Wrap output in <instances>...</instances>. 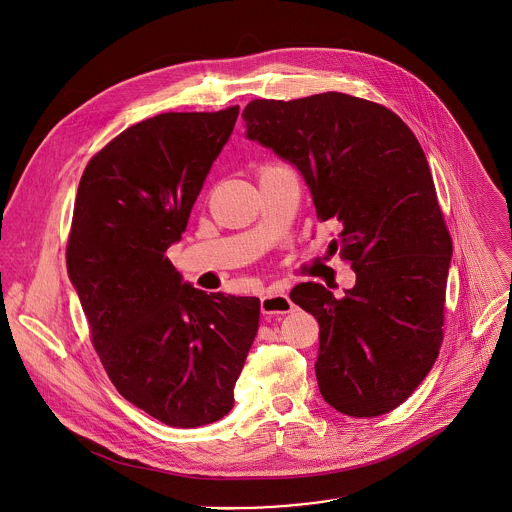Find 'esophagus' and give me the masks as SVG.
Segmentation results:
<instances>
[{"mask_svg":"<svg viewBox=\"0 0 512 512\" xmlns=\"http://www.w3.org/2000/svg\"><path fill=\"white\" fill-rule=\"evenodd\" d=\"M260 310L266 316H276V314H290L294 310L292 300L284 294L280 288H268L264 296L260 298Z\"/></svg>","mask_w":512,"mask_h":512,"instance_id":"obj_1","label":"esophagus"}]
</instances>
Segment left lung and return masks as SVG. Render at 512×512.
<instances>
[{"label": "left lung", "mask_w": 512, "mask_h": 512, "mask_svg": "<svg viewBox=\"0 0 512 512\" xmlns=\"http://www.w3.org/2000/svg\"><path fill=\"white\" fill-rule=\"evenodd\" d=\"M242 117L302 172L318 220L338 228L328 252L355 272L341 300L316 282L290 294L320 324L322 397L349 417L393 411L439 355L453 254L419 141L387 107L336 91L254 99Z\"/></svg>", "instance_id": "1"}]
</instances>
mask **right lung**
<instances>
[{
	"label": "right lung",
	"mask_w": 512,
	"mask_h": 512,
	"mask_svg": "<svg viewBox=\"0 0 512 512\" xmlns=\"http://www.w3.org/2000/svg\"><path fill=\"white\" fill-rule=\"evenodd\" d=\"M238 105L163 113L107 143L85 167L67 272L117 391L171 427L222 419L258 334L260 300L206 294L165 256L178 242Z\"/></svg>",
	"instance_id": "1"
}]
</instances>
